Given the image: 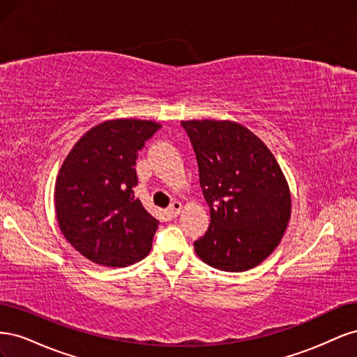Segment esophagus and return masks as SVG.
Segmentation results:
<instances>
[{"label": "esophagus", "mask_w": 357, "mask_h": 357, "mask_svg": "<svg viewBox=\"0 0 357 357\" xmlns=\"http://www.w3.org/2000/svg\"><path fill=\"white\" fill-rule=\"evenodd\" d=\"M181 208H183L181 202H180V201H174V202H172V204L169 205L167 211H168V214L171 215V218H176V215H178V214H180Z\"/></svg>", "instance_id": "1"}]
</instances>
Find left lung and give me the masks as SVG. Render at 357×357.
Listing matches in <instances>:
<instances>
[{"label": "left lung", "instance_id": "8db88e82", "mask_svg": "<svg viewBox=\"0 0 357 357\" xmlns=\"http://www.w3.org/2000/svg\"><path fill=\"white\" fill-rule=\"evenodd\" d=\"M210 207V226L193 243L202 261L228 273L252 269L271 255L290 219V190L261 138L231 121H183Z\"/></svg>", "mask_w": 357, "mask_h": 357}]
</instances>
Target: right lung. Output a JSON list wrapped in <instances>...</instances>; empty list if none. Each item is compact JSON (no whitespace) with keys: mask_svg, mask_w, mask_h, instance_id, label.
I'll return each mask as SVG.
<instances>
[{"mask_svg":"<svg viewBox=\"0 0 357 357\" xmlns=\"http://www.w3.org/2000/svg\"><path fill=\"white\" fill-rule=\"evenodd\" d=\"M159 128L137 119L102 122L63 160L55 185L56 219L67 241L93 264L128 266L152 248L159 222L134 197L135 159Z\"/></svg>","mask_w":357,"mask_h":357,"instance_id":"1","label":"right lung"}]
</instances>
